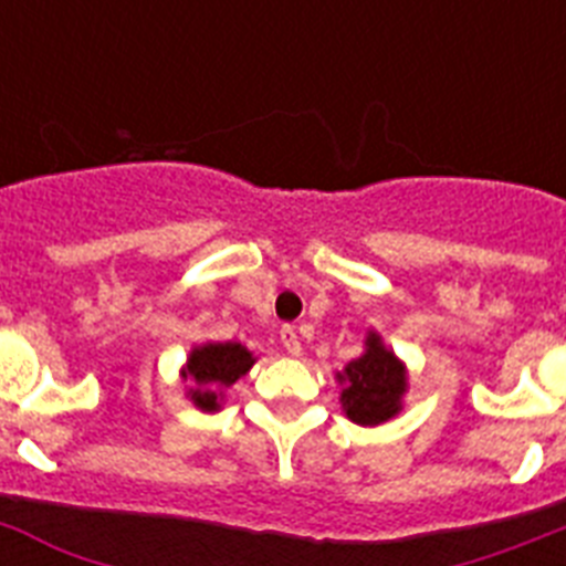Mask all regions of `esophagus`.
<instances>
[{"instance_id": "esophagus-1", "label": "esophagus", "mask_w": 566, "mask_h": 566, "mask_svg": "<svg viewBox=\"0 0 566 566\" xmlns=\"http://www.w3.org/2000/svg\"><path fill=\"white\" fill-rule=\"evenodd\" d=\"M282 347L290 353V356H302V342H298V333L284 324L282 327Z\"/></svg>"}]
</instances>
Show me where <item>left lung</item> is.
Segmentation results:
<instances>
[{
  "mask_svg": "<svg viewBox=\"0 0 566 566\" xmlns=\"http://www.w3.org/2000/svg\"><path fill=\"white\" fill-rule=\"evenodd\" d=\"M338 378L347 385L342 390L344 412L356 424H381L399 412L401 392L407 387L405 367L378 342V336L367 338L365 356L353 358Z\"/></svg>",
  "mask_w": 566,
  "mask_h": 566,
  "instance_id": "1",
  "label": "left lung"
}]
</instances>
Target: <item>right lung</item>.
Here are the masks:
<instances>
[{"label":"right lung","instance_id":"1","mask_svg":"<svg viewBox=\"0 0 566 566\" xmlns=\"http://www.w3.org/2000/svg\"><path fill=\"white\" fill-rule=\"evenodd\" d=\"M253 367V356L242 344H205L196 347L188 358V376L193 378L190 399L201 410H216L219 407V392L235 385L244 373Z\"/></svg>","mask_w":566,"mask_h":566}]
</instances>
